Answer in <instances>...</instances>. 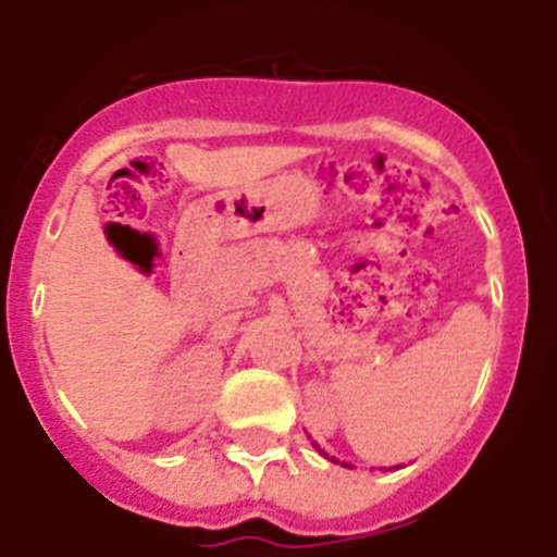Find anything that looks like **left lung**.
Returning <instances> with one entry per match:
<instances>
[{
  "instance_id": "1",
  "label": "left lung",
  "mask_w": 557,
  "mask_h": 557,
  "mask_svg": "<svg viewBox=\"0 0 557 557\" xmlns=\"http://www.w3.org/2000/svg\"><path fill=\"white\" fill-rule=\"evenodd\" d=\"M318 451H321V449H318ZM329 457V455H326ZM332 460H334V457H332ZM334 462H339V460H334ZM343 466H346V462H343ZM348 469H351V466H348Z\"/></svg>"
}]
</instances>
